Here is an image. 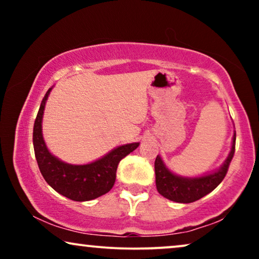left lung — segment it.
I'll return each mask as SVG.
<instances>
[{
    "label": "left lung",
    "mask_w": 259,
    "mask_h": 259,
    "mask_svg": "<svg viewBox=\"0 0 259 259\" xmlns=\"http://www.w3.org/2000/svg\"><path fill=\"white\" fill-rule=\"evenodd\" d=\"M236 131L233 132L231 150L224 162L214 171L204 173L196 177H185L172 172L162 160L160 155H157L154 162L155 169V185L158 192L162 197L176 201V203L189 204L193 203L204 196L212 192L219 184L223 182L228 172L229 165L235 154Z\"/></svg>",
    "instance_id": "1"
}]
</instances>
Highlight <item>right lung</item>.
<instances>
[{
  "instance_id": "1",
  "label": "right lung",
  "mask_w": 259,
  "mask_h": 259,
  "mask_svg": "<svg viewBox=\"0 0 259 259\" xmlns=\"http://www.w3.org/2000/svg\"><path fill=\"white\" fill-rule=\"evenodd\" d=\"M53 87L42 99L34 122L33 145L41 175L56 192L74 201H87L107 193L115 183L120 160L133 152L140 143L125 144L113 148L97 160L87 164H68L48 150L42 133V120L46 102Z\"/></svg>"
}]
</instances>
